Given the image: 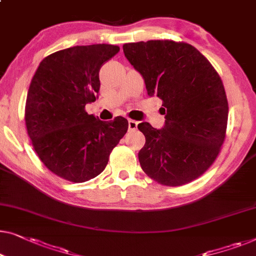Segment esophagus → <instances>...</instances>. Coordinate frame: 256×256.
Instances as JSON below:
<instances>
[{"instance_id":"34e87169","label":"esophagus","mask_w":256,"mask_h":256,"mask_svg":"<svg viewBox=\"0 0 256 256\" xmlns=\"http://www.w3.org/2000/svg\"><path fill=\"white\" fill-rule=\"evenodd\" d=\"M128 128L129 132H134L137 129V122L134 120H129L128 121Z\"/></svg>"}]
</instances>
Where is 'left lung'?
<instances>
[{
    "instance_id": "left-lung-1",
    "label": "left lung",
    "mask_w": 256,
    "mask_h": 256,
    "mask_svg": "<svg viewBox=\"0 0 256 256\" xmlns=\"http://www.w3.org/2000/svg\"><path fill=\"white\" fill-rule=\"evenodd\" d=\"M124 53L146 82L148 94L162 100L165 124H138L146 144L140 168L165 186H182L208 170L226 132L228 104L210 62L190 44L149 40L124 45Z\"/></svg>"
}]
</instances>
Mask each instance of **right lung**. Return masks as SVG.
Segmentation results:
<instances>
[{
	"label": "right lung",
	"instance_id": "obj_1",
	"mask_svg": "<svg viewBox=\"0 0 256 256\" xmlns=\"http://www.w3.org/2000/svg\"><path fill=\"white\" fill-rule=\"evenodd\" d=\"M119 50L97 44L55 52L40 62L31 80L28 134L40 160L62 179L78 184L99 176L128 130L124 118L102 121L85 110L98 98L102 66Z\"/></svg>",
	"mask_w": 256,
	"mask_h": 256
}]
</instances>
